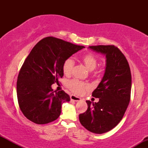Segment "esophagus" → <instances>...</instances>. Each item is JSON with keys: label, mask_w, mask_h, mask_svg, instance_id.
Returning a JSON list of instances; mask_svg holds the SVG:
<instances>
[{"label": "esophagus", "mask_w": 148, "mask_h": 148, "mask_svg": "<svg viewBox=\"0 0 148 148\" xmlns=\"http://www.w3.org/2000/svg\"><path fill=\"white\" fill-rule=\"evenodd\" d=\"M70 99H71V100H72V101H81V98L79 97L73 95H70Z\"/></svg>", "instance_id": "obj_1"}]
</instances>
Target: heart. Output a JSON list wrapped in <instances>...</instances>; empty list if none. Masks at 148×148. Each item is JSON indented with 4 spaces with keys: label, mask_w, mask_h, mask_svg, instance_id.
Here are the masks:
<instances>
[{
    "label": "heart",
    "mask_w": 148,
    "mask_h": 148,
    "mask_svg": "<svg viewBox=\"0 0 148 148\" xmlns=\"http://www.w3.org/2000/svg\"><path fill=\"white\" fill-rule=\"evenodd\" d=\"M81 60L88 69V70L90 71H92L93 69H95L97 64V60L96 58L95 57L94 55L90 53L84 54L81 57ZM74 65V62L72 59H66L63 62L62 66V72L65 75H70L72 72ZM67 86L71 91L77 95L83 94L85 90L89 89V85L77 79L69 80L67 82Z\"/></svg>",
    "instance_id": "obj_1"
}]
</instances>
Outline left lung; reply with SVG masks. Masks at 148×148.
I'll return each mask as SVG.
<instances>
[{"label": "left lung", "instance_id": "1", "mask_svg": "<svg viewBox=\"0 0 148 148\" xmlns=\"http://www.w3.org/2000/svg\"><path fill=\"white\" fill-rule=\"evenodd\" d=\"M89 48L106 56V67L92 94L99 101H86L88 109L79 115V120L86 130L100 134L109 132L123 119L130 101L132 75L126 58L118 47L98 45Z\"/></svg>", "mask_w": 148, "mask_h": 148}]
</instances>
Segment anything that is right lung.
<instances>
[{
    "label": "right lung",
    "instance_id": "obj_1",
    "mask_svg": "<svg viewBox=\"0 0 148 148\" xmlns=\"http://www.w3.org/2000/svg\"><path fill=\"white\" fill-rule=\"evenodd\" d=\"M83 48L53 37L42 39L33 47L16 82L18 105L28 120L44 125L60 116L62 103L70 97L63 90L53 91L51 85L63 76L64 61Z\"/></svg>",
    "mask_w": 148,
    "mask_h": 148
}]
</instances>
